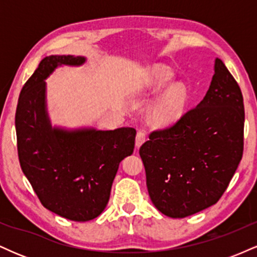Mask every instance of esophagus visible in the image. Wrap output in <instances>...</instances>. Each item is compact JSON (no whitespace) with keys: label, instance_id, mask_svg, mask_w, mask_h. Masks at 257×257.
I'll list each match as a JSON object with an SVG mask.
<instances>
[{"label":"esophagus","instance_id":"34e87169","mask_svg":"<svg viewBox=\"0 0 257 257\" xmlns=\"http://www.w3.org/2000/svg\"><path fill=\"white\" fill-rule=\"evenodd\" d=\"M145 140H146V132L144 131V129H140L137 134V140H135V145H137L138 149L145 143Z\"/></svg>","mask_w":257,"mask_h":257}]
</instances>
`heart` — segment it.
Segmentation results:
<instances>
[{
    "label": "heart",
    "instance_id": "b5f03b06",
    "mask_svg": "<svg viewBox=\"0 0 257 257\" xmlns=\"http://www.w3.org/2000/svg\"><path fill=\"white\" fill-rule=\"evenodd\" d=\"M172 81V73L162 70L156 73L153 78V87L156 89L166 87ZM187 89L182 83L170 85L156 101L151 111V119L156 125L166 126L176 122L184 113L187 102Z\"/></svg>",
    "mask_w": 257,
    "mask_h": 257
}]
</instances>
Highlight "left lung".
I'll list each match as a JSON object with an SVG mask.
<instances>
[{
	"label": "left lung",
	"instance_id": "left-lung-1",
	"mask_svg": "<svg viewBox=\"0 0 257 257\" xmlns=\"http://www.w3.org/2000/svg\"><path fill=\"white\" fill-rule=\"evenodd\" d=\"M140 147L150 198L162 214L182 219L214 205L231 181L244 149V104L222 60L204 99Z\"/></svg>",
	"mask_w": 257,
	"mask_h": 257
}]
</instances>
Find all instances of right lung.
I'll return each mask as SVG.
<instances>
[{"instance_id":"1","label":"right lung","mask_w":257,"mask_h":257,"mask_svg":"<svg viewBox=\"0 0 257 257\" xmlns=\"http://www.w3.org/2000/svg\"><path fill=\"white\" fill-rule=\"evenodd\" d=\"M83 57L42 59L20 91L16 112L18 156L44 208L72 221L102 213L122 159L134 151V128L114 131L52 128L46 111L44 79L60 65L78 66Z\"/></svg>"}]
</instances>
